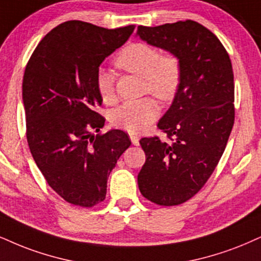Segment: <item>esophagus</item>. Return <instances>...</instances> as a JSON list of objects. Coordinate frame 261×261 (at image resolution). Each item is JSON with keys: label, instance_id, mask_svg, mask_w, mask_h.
Returning <instances> with one entry per match:
<instances>
[{"label": "esophagus", "instance_id": "1", "mask_svg": "<svg viewBox=\"0 0 261 261\" xmlns=\"http://www.w3.org/2000/svg\"><path fill=\"white\" fill-rule=\"evenodd\" d=\"M129 138L133 145H139V136H137V134H130Z\"/></svg>", "mask_w": 261, "mask_h": 261}]
</instances>
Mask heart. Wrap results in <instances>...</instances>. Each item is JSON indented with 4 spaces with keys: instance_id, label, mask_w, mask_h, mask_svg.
Returning a JSON list of instances; mask_svg holds the SVG:
<instances>
[{
    "instance_id": "heart-1",
    "label": "heart",
    "mask_w": 261,
    "mask_h": 261,
    "mask_svg": "<svg viewBox=\"0 0 261 261\" xmlns=\"http://www.w3.org/2000/svg\"><path fill=\"white\" fill-rule=\"evenodd\" d=\"M115 64L124 71L143 77L144 91L161 100H168L175 94L180 82V64L173 54H161L159 48L147 43H132L116 57ZM96 88L105 102L115 99V80L106 69L96 73ZM160 108L151 98L129 100L111 112L116 127L130 133L145 129L159 117Z\"/></svg>"
}]
</instances>
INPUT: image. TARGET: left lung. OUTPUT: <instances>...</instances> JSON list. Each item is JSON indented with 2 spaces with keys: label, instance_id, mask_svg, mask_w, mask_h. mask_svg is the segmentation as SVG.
Instances as JSON below:
<instances>
[{
  "label": "left lung",
  "instance_id": "obj_1",
  "mask_svg": "<svg viewBox=\"0 0 261 261\" xmlns=\"http://www.w3.org/2000/svg\"><path fill=\"white\" fill-rule=\"evenodd\" d=\"M137 36L178 58L180 82L159 121L170 141L143 138L141 195L160 205L184 203L203 188L223 156L234 121L231 60L213 32L192 20L138 27Z\"/></svg>",
  "mask_w": 261,
  "mask_h": 261
}]
</instances>
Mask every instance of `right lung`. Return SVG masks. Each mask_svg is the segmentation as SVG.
I'll return each mask as SVG.
<instances>
[{"instance_id": "1", "label": "right lung", "mask_w": 261, "mask_h": 261, "mask_svg": "<svg viewBox=\"0 0 261 261\" xmlns=\"http://www.w3.org/2000/svg\"><path fill=\"white\" fill-rule=\"evenodd\" d=\"M134 25L120 29L70 20L42 38L22 80V102L31 155L48 185L69 203L104 201L108 178L130 146L123 130L96 134L105 118L96 73L105 58L123 46Z\"/></svg>"}]
</instances>
